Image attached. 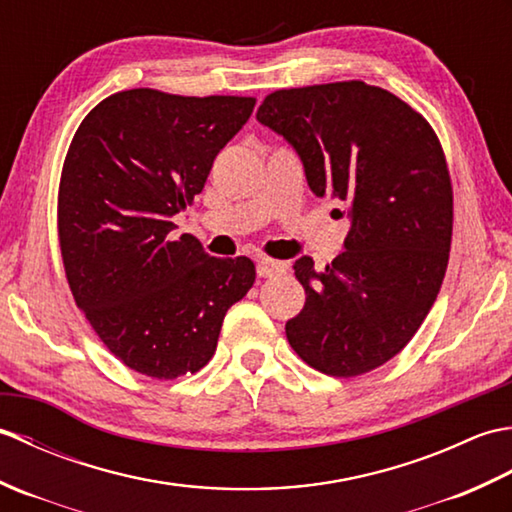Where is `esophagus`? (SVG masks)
<instances>
[{
	"label": "esophagus",
	"instance_id": "1",
	"mask_svg": "<svg viewBox=\"0 0 512 512\" xmlns=\"http://www.w3.org/2000/svg\"><path fill=\"white\" fill-rule=\"evenodd\" d=\"M286 273V264L284 262H275V259H259L257 262V275L266 279V277H275Z\"/></svg>",
	"mask_w": 512,
	"mask_h": 512
}]
</instances>
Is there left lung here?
<instances>
[{
  "instance_id": "obj_1",
  "label": "left lung",
  "mask_w": 512,
  "mask_h": 512,
  "mask_svg": "<svg viewBox=\"0 0 512 512\" xmlns=\"http://www.w3.org/2000/svg\"><path fill=\"white\" fill-rule=\"evenodd\" d=\"M257 121L295 147L312 193L343 202L352 222L321 273L312 257L295 262L306 306L286 323L288 343L328 376L372 372L418 332L447 273L453 189L440 140L413 107L363 81L277 90Z\"/></svg>"
}]
</instances>
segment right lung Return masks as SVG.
<instances>
[{
	"label": "right lung",
	"instance_id": "1",
	"mask_svg": "<svg viewBox=\"0 0 512 512\" xmlns=\"http://www.w3.org/2000/svg\"><path fill=\"white\" fill-rule=\"evenodd\" d=\"M253 96H107L83 118L59 182V246L72 297L118 361L173 380L211 361L226 310L255 284L248 257L173 237Z\"/></svg>",
	"mask_w": 512,
	"mask_h": 512
}]
</instances>
